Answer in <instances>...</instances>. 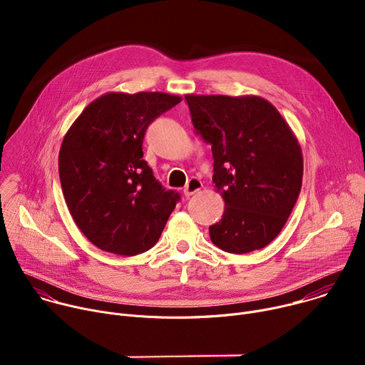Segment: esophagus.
I'll list each match as a JSON object with an SVG mask.
<instances>
[{"label": "esophagus", "mask_w": 365, "mask_h": 365, "mask_svg": "<svg viewBox=\"0 0 365 365\" xmlns=\"http://www.w3.org/2000/svg\"><path fill=\"white\" fill-rule=\"evenodd\" d=\"M200 189H202V182L196 178H190L183 187V193H185V196H192L193 193L199 192Z\"/></svg>", "instance_id": "obj_1"}]
</instances>
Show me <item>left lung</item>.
Instances as JSON below:
<instances>
[{
	"mask_svg": "<svg viewBox=\"0 0 365 365\" xmlns=\"http://www.w3.org/2000/svg\"><path fill=\"white\" fill-rule=\"evenodd\" d=\"M185 98L193 127L212 144V180L225 202L222 220L210 227L211 241L234 254L264 248L283 230L302 187L297 137L262 96Z\"/></svg>",
	"mask_w": 365,
	"mask_h": 365,
	"instance_id": "obj_1",
	"label": "left lung"
}]
</instances>
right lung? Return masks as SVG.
Wrapping results in <instances>:
<instances>
[{"label":"right lung","instance_id":"add662e5","mask_svg":"<svg viewBox=\"0 0 365 365\" xmlns=\"http://www.w3.org/2000/svg\"><path fill=\"white\" fill-rule=\"evenodd\" d=\"M180 101L165 92H107L66 131L59 151L63 196L98 248L135 255L159 241L179 195L155 180L141 145L148 124Z\"/></svg>","mask_w":365,"mask_h":365}]
</instances>
